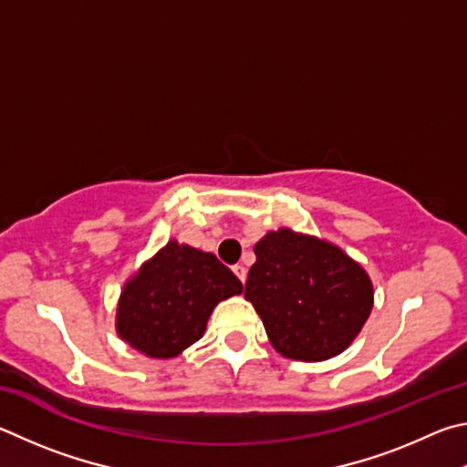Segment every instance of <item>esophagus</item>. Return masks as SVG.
I'll return each mask as SVG.
<instances>
[{
	"label": "esophagus",
	"mask_w": 467,
	"mask_h": 467,
	"mask_svg": "<svg viewBox=\"0 0 467 467\" xmlns=\"http://www.w3.org/2000/svg\"><path fill=\"white\" fill-rule=\"evenodd\" d=\"M234 273H235V276H238V279H240L242 283H246L248 271H246V268H244L242 265H235V266H234Z\"/></svg>",
	"instance_id": "obj_1"
}]
</instances>
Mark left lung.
Instances as JSON below:
<instances>
[{
  "mask_svg": "<svg viewBox=\"0 0 467 467\" xmlns=\"http://www.w3.org/2000/svg\"><path fill=\"white\" fill-rule=\"evenodd\" d=\"M254 254L244 296L283 357L326 361L357 338L373 307V285L361 265L289 227L268 232Z\"/></svg>",
  "mask_w": 467,
  "mask_h": 467,
  "instance_id": "1",
  "label": "left lung"
}]
</instances>
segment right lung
Here are the masks:
<instances>
[{"label": "right lung", "mask_w": 467, "mask_h": 467, "mask_svg": "<svg viewBox=\"0 0 467 467\" xmlns=\"http://www.w3.org/2000/svg\"><path fill=\"white\" fill-rule=\"evenodd\" d=\"M240 293L215 254L171 240L122 287L117 332L145 357H178L202 337L219 301Z\"/></svg>", "instance_id": "right-lung-1"}]
</instances>
